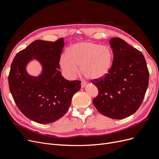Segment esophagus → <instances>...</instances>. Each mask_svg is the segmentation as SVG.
I'll use <instances>...</instances> for the list:
<instances>
[{
    "label": "esophagus",
    "mask_w": 159,
    "mask_h": 159,
    "mask_svg": "<svg viewBox=\"0 0 159 159\" xmlns=\"http://www.w3.org/2000/svg\"><path fill=\"white\" fill-rule=\"evenodd\" d=\"M86 84H87V83H86V81H81V88H84L85 86L86 85Z\"/></svg>",
    "instance_id": "34e87169"
}]
</instances>
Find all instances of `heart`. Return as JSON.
I'll return each mask as SVG.
<instances>
[{
  "label": "heart",
  "instance_id": "1",
  "mask_svg": "<svg viewBox=\"0 0 159 159\" xmlns=\"http://www.w3.org/2000/svg\"><path fill=\"white\" fill-rule=\"evenodd\" d=\"M113 54L110 48L92 42L76 43L70 46L61 57L60 66L65 74L74 78L81 71L88 79L104 78L111 68Z\"/></svg>",
  "mask_w": 159,
  "mask_h": 159
}]
</instances>
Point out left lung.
I'll use <instances>...</instances> for the list:
<instances>
[{
  "instance_id": "8db88e82",
  "label": "left lung",
  "mask_w": 159,
  "mask_h": 159,
  "mask_svg": "<svg viewBox=\"0 0 159 159\" xmlns=\"http://www.w3.org/2000/svg\"><path fill=\"white\" fill-rule=\"evenodd\" d=\"M113 60L104 78L91 81L98 89L93 103L98 111L115 119L127 117L141 106L148 85L149 72L142 53L119 38L109 41Z\"/></svg>"
}]
</instances>
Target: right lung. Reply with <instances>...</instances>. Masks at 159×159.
<instances>
[{"label": "right lung", "mask_w": 159, "mask_h": 159, "mask_svg": "<svg viewBox=\"0 0 159 159\" xmlns=\"http://www.w3.org/2000/svg\"><path fill=\"white\" fill-rule=\"evenodd\" d=\"M64 38L55 42L35 40L14 57L8 75V85L19 110L38 123L57 121L68 111L73 95L80 89L81 81H69L61 75L60 56ZM33 58L43 66L41 74L31 76L25 70Z\"/></svg>", "instance_id": "right-lung-1"}]
</instances>
